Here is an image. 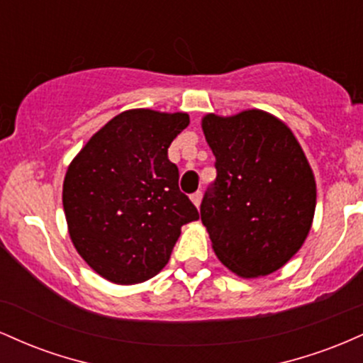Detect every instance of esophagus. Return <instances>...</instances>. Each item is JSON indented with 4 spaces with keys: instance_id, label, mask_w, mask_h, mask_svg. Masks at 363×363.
<instances>
[{
    "instance_id": "esophagus-1",
    "label": "esophagus",
    "mask_w": 363,
    "mask_h": 363,
    "mask_svg": "<svg viewBox=\"0 0 363 363\" xmlns=\"http://www.w3.org/2000/svg\"><path fill=\"white\" fill-rule=\"evenodd\" d=\"M201 198H203V193H201V191H196V193L191 194V201L194 203L196 208H198L199 205H201Z\"/></svg>"
}]
</instances>
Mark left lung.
<instances>
[{"mask_svg":"<svg viewBox=\"0 0 363 363\" xmlns=\"http://www.w3.org/2000/svg\"><path fill=\"white\" fill-rule=\"evenodd\" d=\"M203 131L216 179L201 201L213 251L242 278L280 269L302 247L315 210V181L301 145L264 111L208 114Z\"/></svg>","mask_w":363,"mask_h":363,"instance_id":"left-lung-1","label":"left lung"}]
</instances>
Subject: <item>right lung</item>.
<instances>
[{"instance_id":"add662e5","label":"right lung","mask_w":363,"mask_h":363,"mask_svg":"<svg viewBox=\"0 0 363 363\" xmlns=\"http://www.w3.org/2000/svg\"><path fill=\"white\" fill-rule=\"evenodd\" d=\"M184 112H121L74 157L62 206L74 247L112 283H141L167 264L181 227L199 218L169 160Z\"/></svg>"}]
</instances>
